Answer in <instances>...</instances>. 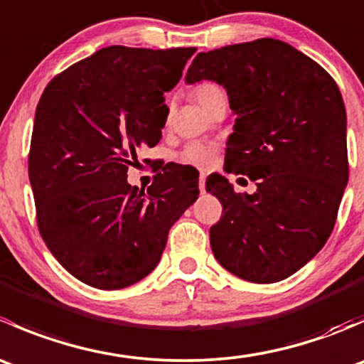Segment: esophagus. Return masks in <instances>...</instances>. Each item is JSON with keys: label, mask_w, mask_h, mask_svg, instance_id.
<instances>
[{"label": "esophagus", "mask_w": 364, "mask_h": 364, "mask_svg": "<svg viewBox=\"0 0 364 364\" xmlns=\"http://www.w3.org/2000/svg\"><path fill=\"white\" fill-rule=\"evenodd\" d=\"M199 188H200V192H204V188H205V174H200L199 176Z\"/></svg>", "instance_id": "esophagus-1"}]
</instances>
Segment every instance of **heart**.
<instances>
[{
    "label": "heart",
    "mask_w": 364,
    "mask_h": 364,
    "mask_svg": "<svg viewBox=\"0 0 364 364\" xmlns=\"http://www.w3.org/2000/svg\"><path fill=\"white\" fill-rule=\"evenodd\" d=\"M193 98L200 107L205 109L216 97H220L222 90L213 82H200L192 90ZM216 159V144L208 141H193L183 148L179 153V160L185 165H192L197 168H208Z\"/></svg>",
    "instance_id": "obj_1"
}]
</instances>
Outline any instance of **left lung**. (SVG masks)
Wrapping results in <instances>:
<instances>
[{
    "label": "left lung",
    "instance_id": "8db88e82",
    "mask_svg": "<svg viewBox=\"0 0 364 364\" xmlns=\"http://www.w3.org/2000/svg\"><path fill=\"white\" fill-rule=\"evenodd\" d=\"M185 80L225 87L236 114L225 171L257 185L248 196L220 174L205 181L223 205L209 229L215 259L253 284L285 280L324 247L348 181L338 86L311 58L274 38L199 53Z\"/></svg>",
    "mask_w": 364,
    "mask_h": 364
}]
</instances>
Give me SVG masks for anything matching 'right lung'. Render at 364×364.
<instances>
[{"label": "right lung", "mask_w": 364, "mask_h": 364, "mask_svg": "<svg viewBox=\"0 0 364 364\" xmlns=\"http://www.w3.org/2000/svg\"><path fill=\"white\" fill-rule=\"evenodd\" d=\"M196 47L111 46L54 77L36 105L29 183L47 248L70 274L116 291L160 262L176 220L199 197V181L165 165L148 192L128 185L142 146L159 144Z\"/></svg>", "instance_id": "obj_1"}]
</instances>
